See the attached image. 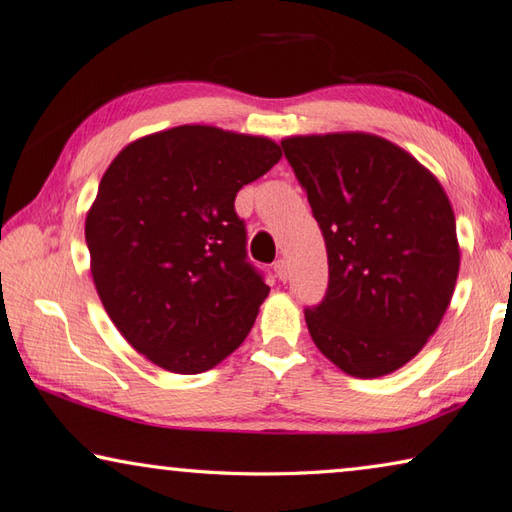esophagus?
Instances as JSON below:
<instances>
[{
    "label": "esophagus",
    "instance_id": "esophagus-1",
    "mask_svg": "<svg viewBox=\"0 0 512 512\" xmlns=\"http://www.w3.org/2000/svg\"><path fill=\"white\" fill-rule=\"evenodd\" d=\"M273 268H275V273H277L279 281H286V279H288V264H286V259H277Z\"/></svg>",
    "mask_w": 512,
    "mask_h": 512
}]
</instances>
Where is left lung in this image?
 Returning a JSON list of instances; mask_svg holds the SVG:
<instances>
[{"label":"left lung","mask_w":512,"mask_h":512,"mask_svg":"<svg viewBox=\"0 0 512 512\" xmlns=\"http://www.w3.org/2000/svg\"><path fill=\"white\" fill-rule=\"evenodd\" d=\"M281 147L328 248V290L303 310L314 345L356 378L396 372L453 297L460 248L447 193L380 136H295Z\"/></svg>","instance_id":"left-lung-1"}]
</instances>
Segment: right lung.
Segmentation results:
<instances>
[{
	"label": "right lung",
	"instance_id": "1",
	"mask_svg": "<svg viewBox=\"0 0 512 512\" xmlns=\"http://www.w3.org/2000/svg\"><path fill=\"white\" fill-rule=\"evenodd\" d=\"M281 158L277 143L182 125L127 145L85 220L103 308L136 352L200 374L235 352L268 297L248 262L235 195Z\"/></svg>",
	"mask_w": 512,
	"mask_h": 512
}]
</instances>
